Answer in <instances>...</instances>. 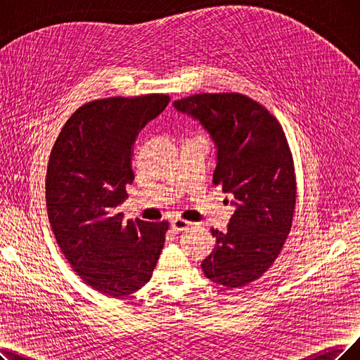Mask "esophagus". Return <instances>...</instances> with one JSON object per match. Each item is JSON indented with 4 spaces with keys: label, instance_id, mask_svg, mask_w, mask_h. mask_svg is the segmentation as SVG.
<instances>
[{
    "label": "esophagus",
    "instance_id": "esophagus-1",
    "mask_svg": "<svg viewBox=\"0 0 360 360\" xmlns=\"http://www.w3.org/2000/svg\"><path fill=\"white\" fill-rule=\"evenodd\" d=\"M191 224H192L191 221L183 220V219H179V217H177V219H174V220L171 221V229L176 230V232H181V230L188 229Z\"/></svg>",
    "mask_w": 360,
    "mask_h": 360
}]
</instances>
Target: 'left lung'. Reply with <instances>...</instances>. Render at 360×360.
I'll list each match as a JSON object with an SVG mask.
<instances>
[{
    "mask_svg": "<svg viewBox=\"0 0 360 360\" xmlns=\"http://www.w3.org/2000/svg\"><path fill=\"white\" fill-rule=\"evenodd\" d=\"M217 148L212 183L233 196L226 233L212 229L215 247L205 276L226 288L262 278L282 251L292 226L297 181L292 153L279 121L239 93H202L176 100Z\"/></svg>",
    "mask_w": 360,
    "mask_h": 360,
    "instance_id": "left-lung-1",
    "label": "left lung"
}]
</instances>
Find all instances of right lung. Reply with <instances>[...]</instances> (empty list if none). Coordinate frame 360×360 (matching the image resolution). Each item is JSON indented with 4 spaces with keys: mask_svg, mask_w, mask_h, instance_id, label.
<instances>
[{
    "mask_svg": "<svg viewBox=\"0 0 360 360\" xmlns=\"http://www.w3.org/2000/svg\"><path fill=\"white\" fill-rule=\"evenodd\" d=\"M168 102L167 94L93 100L72 113L50 153L46 199L56 240L77 275L109 297L145 286L164 247L168 221L124 223L117 207L134 180V141Z\"/></svg>",
    "mask_w": 360,
    "mask_h": 360,
    "instance_id": "add662e5",
    "label": "right lung"
}]
</instances>
